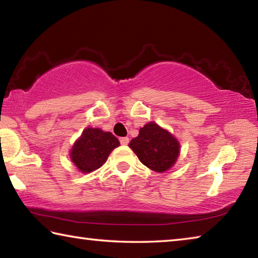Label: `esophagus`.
Wrapping results in <instances>:
<instances>
[{"label": "esophagus", "instance_id": "obj_1", "mask_svg": "<svg viewBox=\"0 0 258 258\" xmlns=\"http://www.w3.org/2000/svg\"><path fill=\"white\" fill-rule=\"evenodd\" d=\"M119 141H120V145H123V146H127V143H128V141H130V140H128V138H120L119 139Z\"/></svg>", "mask_w": 258, "mask_h": 258}]
</instances>
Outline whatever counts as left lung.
<instances>
[{"label": "left lung", "instance_id": "left-lung-1", "mask_svg": "<svg viewBox=\"0 0 258 258\" xmlns=\"http://www.w3.org/2000/svg\"><path fill=\"white\" fill-rule=\"evenodd\" d=\"M128 147L143 165L157 173L171 169L181 151L178 140L154 121L140 128L139 135L131 140Z\"/></svg>", "mask_w": 258, "mask_h": 258}]
</instances>
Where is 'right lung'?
I'll return each instance as SVG.
<instances>
[{"instance_id":"right-lung-1","label":"right lung","mask_w":258,"mask_h":258,"mask_svg":"<svg viewBox=\"0 0 258 258\" xmlns=\"http://www.w3.org/2000/svg\"><path fill=\"white\" fill-rule=\"evenodd\" d=\"M118 146V139L110 132L86 127L73 145L69 158L81 173H91L101 167Z\"/></svg>"}]
</instances>
